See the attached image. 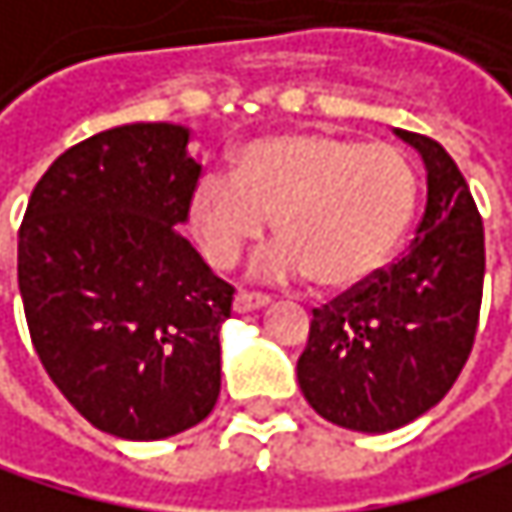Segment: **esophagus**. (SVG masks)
<instances>
[{
    "label": "esophagus",
    "instance_id": "obj_1",
    "mask_svg": "<svg viewBox=\"0 0 512 512\" xmlns=\"http://www.w3.org/2000/svg\"><path fill=\"white\" fill-rule=\"evenodd\" d=\"M264 306H270V297H264V294L239 291V294L233 297V312H236V315H245V312H258V309H264Z\"/></svg>",
    "mask_w": 512,
    "mask_h": 512
}]
</instances>
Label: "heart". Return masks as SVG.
Returning <instances> with one entry per match:
<instances>
[{"instance_id": "obj_1", "label": "heart", "mask_w": 512, "mask_h": 512, "mask_svg": "<svg viewBox=\"0 0 512 512\" xmlns=\"http://www.w3.org/2000/svg\"><path fill=\"white\" fill-rule=\"evenodd\" d=\"M420 203L414 158L393 143L285 131L245 143L233 179L206 173L188 197V227L209 264L233 267L270 227L279 236L254 270L312 276L345 291L375 279L402 248Z\"/></svg>"}]
</instances>
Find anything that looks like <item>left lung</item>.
Masks as SVG:
<instances>
[{"label": "left lung", "instance_id": "obj_1", "mask_svg": "<svg viewBox=\"0 0 512 512\" xmlns=\"http://www.w3.org/2000/svg\"><path fill=\"white\" fill-rule=\"evenodd\" d=\"M426 164V212L411 248L375 279L315 309L297 360L306 402L351 432H393L456 384L483 300V221L447 149L396 128Z\"/></svg>", "mask_w": 512, "mask_h": 512}]
</instances>
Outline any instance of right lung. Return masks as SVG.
<instances>
[{"label":"right lung","mask_w":512,"mask_h":512,"mask_svg":"<svg viewBox=\"0 0 512 512\" xmlns=\"http://www.w3.org/2000/svg\"><path fill=\"white\" fill-rule=\"evenodd\" d=\"M173 122L119 125L38 179L17 242L32 345L62 396L125 441L179 435L218 402L233 288L179 236L200 164Z\"/></svg>","instance_id":"1"}]
</instances>
